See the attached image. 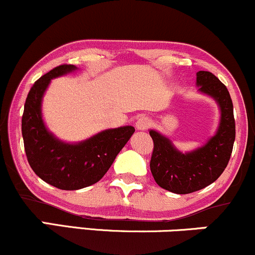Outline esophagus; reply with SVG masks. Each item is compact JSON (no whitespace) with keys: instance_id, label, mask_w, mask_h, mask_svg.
<instances>
[{"instance_id":"obj_1","label":"esophagus","mask_w":255,"mask_h":255,"mask_svg":"<svg viewBox=\"0 0 255 255\" xmlns=\"http://www.w3.org/2000/svg\"><path fill=\"white\" fill-rule=\"evenodd\" d=\"M149 127H150V119L148 117H139L136 122V128L137 130H146Z\"/></svg>"}]
</instances>
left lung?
<instances>
[{
  "instance_id": "left-lung-1",
  "label": "left lung",
  "mask_w": 255,
  "mask_h": 255,
  "mask_svg": "<svg viewBox=\"0 0 255 255\" xmlns=\"http://www.w3.org/2000/svg\"><path fill=\"white\" fill-rule=\"evenodd\" d=\"M197 86L220 106L221 119L215 136L200 148L184 154L166 136L149 131L154 142L151 174L158 186L178 194L196 192L216 181L229 162L235 140L234 109L227 87L210 71L197 73Z\"/></svg>"
}]
</instances>
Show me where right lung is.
I'll list each match as a JSON object with an SVG mask.
<instances>
[{
	"instance_id": "obj_1",
	"label": "right lung",
	"mask_w": 255,
	"mask_h": 255,
	"mask_svg": "<svg viewBox=\"0 0 255 255\" xmlns=\"http://www.w3.org/2000/svg\"><path fill=\"white\" fill-rule=\"evenodd\" d=\"M63 64L45 74L29 89L23 107L21 131L27 160L41 180L59 190L73 191L100 180L134 132L133 127L109 128L79 143H65L47 130L41 101L51 80L76 70Z\"/></svg>"
}]
</instances>
